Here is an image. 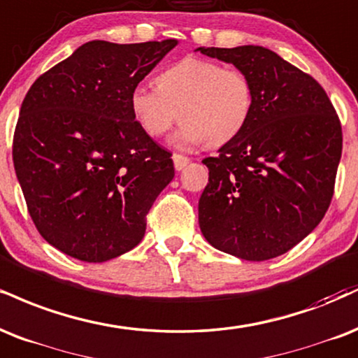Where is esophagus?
I'll list each match as a JSON object with an SVG mask.
<instances>
[{
  "mask_svg": "<svg viewBox=\"0 0 358 358\" xmlns=\"http://www.w3.org/2000/svg\"><path fill=\"white\" fill-rule=\"evenodd\" d=\"M190 163V158L185 157V155H180V153H173V165H175V170L180 171L183 170L185 166Z\"/></svg>",
  "mask_w": 358,
  "mask_h": 358,
  "instance_id": "esophagus-1",
  "label": "esophagus"
}]
</instances>
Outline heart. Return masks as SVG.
I'll use <instances>...</instances> for the list:
<instances>
[{
	"instance_id": "heart-1",
	"label": "heart",
	"mask_w": 358,
	"mask_h": 358,
	"mask_svg": "<svg viewBox=\"0 0 358 358\" xmlns=\"http://www.w3.org/2000/svg\"><path fill=\"white\" fill-rule=\"evenodd\" d=\"M133 118L146 135L158 138L176 120V145L220 146L247 127L253 110V86L238 68L187 56L157 76V88L138 85L130 93Z\"/></svg>"
}]
</instances>
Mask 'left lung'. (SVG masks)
<instances>
[{
  "label": "left lung",
  "instance_id": "obj_1",
  "mask_svg": "<svg viewBox=\"0 0 358 358\" xmlns=\"http://www.w3.org/2000/svg\"><path fill=\"white\" fill-rule=\"evenodd\" d=\"M198 51L235 64L253 86L247 127L203 160L201 234L243 260L283 255L330 206L342 157L338 115L315 78L264 46Z\"/></svg>",
  "mask_w": 358,
  "mask_h": 358
}]
</instances>
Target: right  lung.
<instances>
[{"mask_svg":"<svg viewBox=\"0 0 358 358\" xmlns=\"http://www.w3.org/2000/svg\"><path fill=\"white\" fill-rule=\"evenodd\" d=\"M175 46L88 41L28 90L13 163L34 227L59 252L100 264L143 238L175 168L133 118L130 93Z\"/></svg>","mask_w":358,"mask_h":358,"instance_id":"add662e5","label":"right lung"}]
</instances>
